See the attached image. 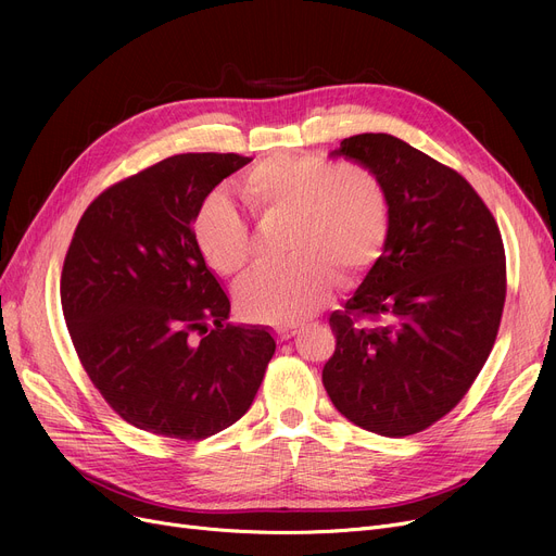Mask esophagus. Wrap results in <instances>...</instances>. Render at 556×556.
I'll list each match as a JSON object with an SVG mask.
<instances>
[{"label": "esophagus", "mask_w": 556, "mask_h": 556, "mask_svg": "<svg viewBox=\"0 0 556 556\" xmlns=\"http://www.w3.org/2000/svg\"><path fill=\"white\" fill-rule=\"evenodd\" d=\"M298 331H300L298 325H279V327H275V333H277L279 340H290Z\"/></svg>", "instance_id": "esophagus-1"}]
</instances>
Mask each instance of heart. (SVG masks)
Masks as SVG:
<instances>
[{
	"label": "heart",
	"mask_w": 556,
	"mask_h": 556,
	"mask_svg": "<svg viewBox=\"0 0 556 556\" xmlns=\"http://www.w3.org/2000/svg\"><path fill=\"white\" fill-rule=\"evenodd\" d=\"M241 193L254 214L290 218V258L252 273L239 288L241 308L261 323L290 325L313 315L327 302L333 275L352 281L365 273L390 231V189L361 162L275 155L243 175ZM193 243L220 277H239L250 266V227L220 191L198 207Z\"/></svg>",
	"instance_id": "heart-1"
}]
</instances>
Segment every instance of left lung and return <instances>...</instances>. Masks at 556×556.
<instances>
[{"label": "left lung", "instance_id": "1", "mask_svg": "<svg viewBox=\"0 0 556 556\" xmlns=\"http://www.w3.org/2000/svg\"><path fill=\"white\" fill-rule=\"evenodd\" d=\"M331 155L381 173L392 220L383 254L329 317L323 383L356 426L415 434L453 410L491 354L507 293L501 229L457 170L399 137L354 135Z\"/></svg>", "mask_w": 556, "mask_h": 556}]
</instances>
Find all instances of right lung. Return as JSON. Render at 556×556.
<instances>
[{"instance_id":"right-lung-1","label":"right lung","mask_w":556,"mask_h":556,"mask_svg":"<svg viewBox=\"0 0 556 556\" xmlns=\"http://www.w3.org/2000/svg\"><path fill=\"white\" fill-rule=\"evenodd\" d=\"M248 162L166 157L105 189L74 231L61 277L72 342L108 405L141 430L182 442L225 430L275 354L266 327L225 323L229 300L193 243L198 207Z\"/></svg>"}]
</instances>
